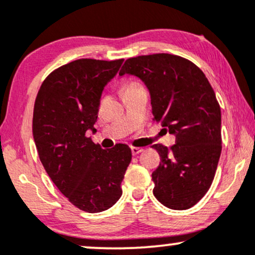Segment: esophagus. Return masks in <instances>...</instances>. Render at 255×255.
<instances>
[{
	"label": "esophagus",
	"instance_id": "esophagus-1",
	"mask_svg": "<svg viewBox=\"0 0 255 255\" xmlns=\"http://www.w3.org/2000/svg\"><path fill=\"white\" fill-rule=\"evenodd\" d=\"M142 151H144V148L142 147H134V146H131V153H133L134 156H135V154H139L140 152Z\"/></svg>",
	"mask_w": 255,
	"mask_h": 255
}]
</instances>
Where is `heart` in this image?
Here are the masks:
<instances>
[{
  "instance_id": "heart-1",
  "label": "heart",
  "mask_w": 255,
  "mask_h": 255,
  "mask_svg": "<svg viewBox=\"0 0 255 255\" xmlns=\"http://www.w3.org/2000/svg\"><path fill=\"white\" fill-rule=\"evenodd\" d=\"M134 85H137V84H130L129 86H134ZM129 86H128V87H129Z\"/></svg>"
}]
</instances>
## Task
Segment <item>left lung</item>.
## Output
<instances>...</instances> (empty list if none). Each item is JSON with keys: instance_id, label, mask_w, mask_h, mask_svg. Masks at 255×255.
Listing matches in <instances>:
<instances>
[{"instance_id": "8db88e82", "label": "left lung", "mask_w": 255, "mask_h": 255, "mask_svg": "<svg viewBox=\"0 0 255 255\" xmlns=\"http://www.w3.org/2000/svg\"><path fill=\"white\" fill-rule=\"evenodd\" d=\"M135 75L150 91L152 114L176 136L170 148L156 144L160 156L152 172L153 195L171 210L191 209L206 194L222 152L221 108L199 67L171 54L128 58L119 75Z\"/></svg>"}]
</instances>
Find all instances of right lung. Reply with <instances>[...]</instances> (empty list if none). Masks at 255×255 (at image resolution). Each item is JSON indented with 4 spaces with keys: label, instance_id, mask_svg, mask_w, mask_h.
I'll return each mask as SVG.
<instances>
[{
    "label": "right lung",
    "instance_id": "obj_1",
    "mask_svg": "<svg viewBox=\"0 0 255 255\" xmlns=\"http://www.w3.org/2000/svg\"><path fill=\"white\" fill-rule=\"evenodd\" d=\"M122 62L81 58L64 64L46 77L34 102L32 131L40 162L64 197L90 213L121 198L131 160L127 145L103 150L87 136L97 131L102 92Z\"/></svg>",
    "mask_w": 255,
    "mask_h": 255
}]
</instances>
